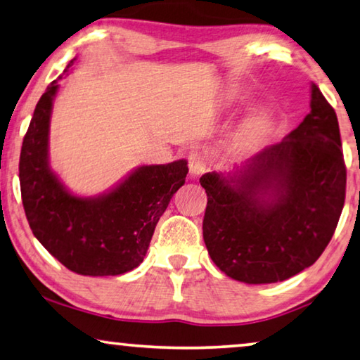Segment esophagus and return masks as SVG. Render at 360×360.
Instances as JSON below:
<instances>
[{"mask_svg":"<svg viewBox=\"0 0 360 360\" xmlns=\"http://www.w3.org/2000/svg\"><path fill=\"white\" fill-rule=\"evenodd\" d=\"M207 171V160L202 153L194 152L189 155V173L192 178H198Z\"/></svg>","mask_w":360,"mask_h":360,"instance_id":"1","label":"esophagus"}]
</instances>
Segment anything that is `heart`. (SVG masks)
I'll return each mask as SVG.
<instances>
[{
    "label": "heart",
    "instance_id": "obj_1",
    "mask_svg": "<svg viewBox=\"0 0 360 360\" xmlns=\"http://www.w3.org/2000/svg\"><path fill=\"white\" fill-rule=\"evenodd\" d=\"M271 131V122L268 116H257L245 124L239 137V143L244 150L255 148L268 137Z\"/></svg>",
    "mask_w": 360,
    "mask_h": 360
}]
</instances>
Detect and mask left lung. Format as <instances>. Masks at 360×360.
<instances>
[{"instance_id": "obj_1", "label": "left lung", "mask_w": 360, "mask_h": 360, "mask_svg": "<svg viewBox=\"0 0 360 360\" xmlns=\"http://www.w3.org/2000/svg\"><path fill=\"white\" fill-rule=\"evenodd\" d=\"M310 112L234 173H207L203 240L219 270L248 284L284 281L317 262L346 197L336 112L312 84Z\"/></svg>"}]
</instances>
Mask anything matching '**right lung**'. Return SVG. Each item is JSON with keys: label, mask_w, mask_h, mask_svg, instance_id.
<instances>
[{"label": "right lung", "mask_w": 360, "mask_h": 360, "mask_svg": "<svg viewBox=\"0 0 360 360\" xmlns=\"http://www.w3.org/2000/svg\"><path fill=\"white\" fill-rule=\"evenodd\" d=\"M74 61L76 58L63 76ZM58 89V80H53L41 95L20 150L19 179L27 221L43 248L71 271L122 275L143 262L160 217L186 182L187 162L139 166L105 194L74 195L50 168L48 157Z\"/></svg>", "instance_id": "right-lung-1"}]
</instances>
